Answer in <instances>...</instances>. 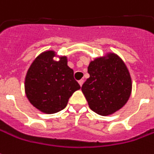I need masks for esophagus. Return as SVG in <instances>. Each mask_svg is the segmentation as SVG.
<instances>
[{"mask_svg": "<svg viewBox=\"0 0 154 154\" xmlns=\"http://www.w3.org/2000/svg\"><path fill=\"white\" fill-rule=\"evenodd\" d=\"M83 83H84V79H80V80H79V84L80 86H82Z\"/></svg>", "mask_w": 154, "mask_h": 154, "instance_id": "esophagus-1", "label": "esophagus"}]
</instances>
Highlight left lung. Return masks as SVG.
Instances as JSON below:
<instances>
[{"mask_svg": "<svg viewBox=\"0 0 154 154\" xmlns=\"http://www.w3.org/2000/svg\"><path fill=\"white\" fill-rule=\"evenodd\" d=\"M90 77L81 90L95 113L106 116L118 111L127 103L131 92V79L125 64L111 53L90 63Z\"/></svg>", "mask_w": 154, "mask_h": 154, "instance_id": "obj_1", "label": "left lung"}]
</instances>
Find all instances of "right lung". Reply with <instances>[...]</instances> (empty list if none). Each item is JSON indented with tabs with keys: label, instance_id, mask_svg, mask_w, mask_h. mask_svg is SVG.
<instances>
[{
	"label": "right lung",
	"instance_id": "right-lung-1",
	"mask_svg": "<svg viewBox=\"0 0 154 154\" xmlns=\"http://www.w3.org/2000/svg\"><path fill=\"white\" fill-rule=\"evenodd\" d=\"M51 51L41 53L33 62L25 78V92L30 103L41 112L55 113L67 106L80 85L68 66L66 57L53 60Z\"/></svg>",
	"mask_w": 154,
	"mask_h": 154
}]
</instances>
